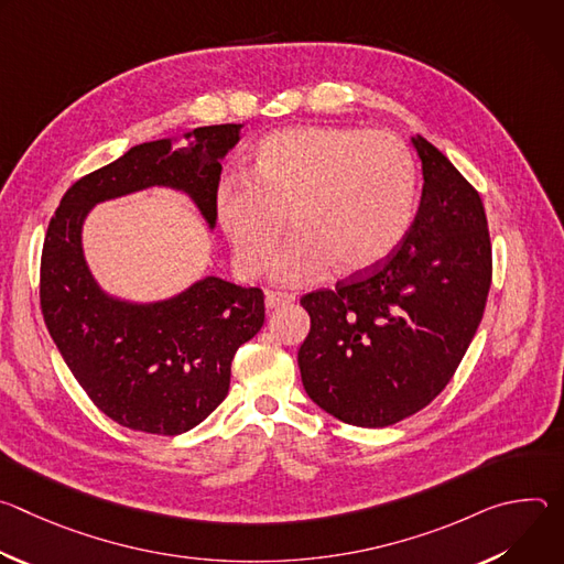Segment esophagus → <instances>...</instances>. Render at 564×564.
I'll return each mask as SVG.
<instances>
[{
	"label": "esophagus",
	"instance_id": "esophagus-1",
	"mask_svg": "<svg viewBox=\"0 0 564 564\" xmlns=\"http://www.w3.org/2000/svg\"><path fill=\"white\" fill-rule=\"evenodd\" d=\"M294 301V294H288V292H268L265 294V307L268 310H274V307H279V305H288V303H292Z\"/></svg>",
	"mask_w": 564,
	"mask_h": 564
}]
</instances>
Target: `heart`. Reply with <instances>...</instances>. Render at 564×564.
Instances as JSON below:
<instances>
[{
    "label": "heart",
    "instance_id": "obj_1",
    "mask_svg": "<svg viewBox=\"0 0 564 564\" xmlns=\"http://www.w3.org/2000/svg\"><path fill=\"white\" fill-rule=\"evenodd\" d=\"M417 167L388 131L292 127L263 138L248 178L218 185L214 212L236 270L263 274L285 229L294 236L274 265L285 285H310L381 265L411 231Z\"/></svg>",
    "mask_w": 564,
    "mask_h": 564
}]
</instances>
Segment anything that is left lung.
I'll return each instance as SVG.
<instances>
[{
  "label": "left lung",
  "mask_w": 564,
  "mask_h": 564,
  "mask_svg": "<svg viewBox=\"0 0 564 564\" xmlns=\"http://www.w3.org/2000/svg\"><path fill=\"white\" fill-rule=\"evenodd\" d=\"M422 198L409 236L381 265L301 299L307 397L333 417L381 429L429 406L457 370L491 288V238L479 194L426 138Z\"/></svg>",
  "instance_id": "obj_1"
}]
</instances>
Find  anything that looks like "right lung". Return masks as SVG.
I'll return each instance as SVG.
<instances>
[{"instance_id": "add662e5", "label": "right lung", "mask_w": 564, "mask_h": 564, "mask_svg": "<svg viewBox=\"0 0 564 564\" xmlns=\"http://www.w3.org/2000/svg\"><path fill=\"white\" fill-rule=\"evenodd\" d=\"M243 124H212L131 147L111 165L79 178L48 223L40 303L44 324L68 370L113 422L153 435L198 426L227 397L231 359L263 326L259 288L203 276L160 301L109 294L89 270L83 229L91 209L151 187L185 194L209 231L220 160Z\"/></svg>"}]
</instances>
